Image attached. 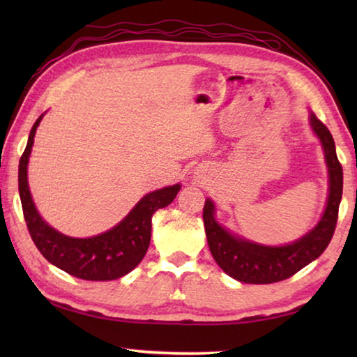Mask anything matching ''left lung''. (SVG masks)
<instances>
[{"label":"left lung","mask_w":357,"mask_h":357,"mask_svg":"<svg viewBox=\"0 0 357 357\" xmlns=\"http://www.w3.org/2000/svg\"><path fill=\"white\" fill-rule=\"evenodd\" d=\"M310 126L324 149L329 172V197L321 220L305 236L280 247L250 243L219 225L214 219V203L209 198L204 202L203 222L209 250L217 264L233 279L255 285L285 280L321 255L334 236L343 190V170L329 129L313 113Z\"/></svg>","instance_id":"obj_1"}]
</instances>
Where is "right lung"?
<instances>
[{
	"mask_svg": "<svg viewBox=\"0 0 357 357\" xmlns=\"http://www.w3.org/2000/svg\"><path fill=\"white\" fill-rule=\"evenodd\" d=\"M42 116L44 114H40L29 132L19 164L20 200L33 243L47 261L78 279L104 282L129 274L142 261L149 247L153 214L174 200L181 185L164 187L144 195L123 222L98 236L83 239L66 236L42 220L28 187V159Z\"/></svg>",
	"mask_w": 357,
	"mask_h": 357,
	"instance_id": "obj_1",
	"label": "right lung"
}]
</instances>
